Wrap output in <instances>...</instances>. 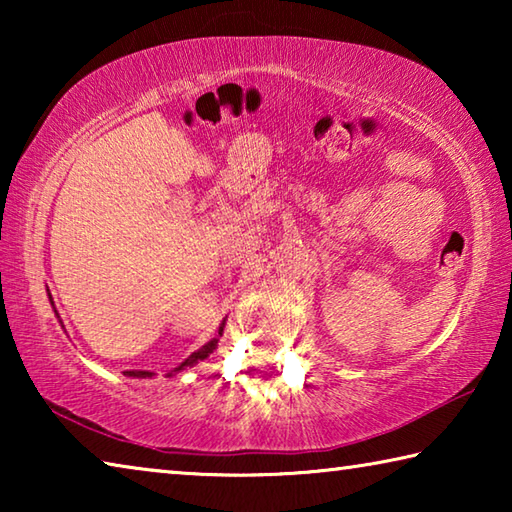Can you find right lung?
I'll return each instance as SVG.
<instances>
[{
	"label": "right lung",
	"instance_id": "1",
	"mask_svg": "<svg viewBox=\"0 0 512 512\" xmlns=\"http://www.w3.org/2000/svg\"><path fill=\"white\" fill-rule=\"evenodd\" d=\"M51 305H54V302H51ZM58 320H60V316H58ZM223 325H225V323H221V327H219V336H221V332H223ZM216 341H219V339H214V341H210V343H205L203 348L198 350V352H194L192 357H189V359H187V361L183 363V366H180L178 370H183L185 366H194V363L203 361L205 357H210V354H212V352H214V348H216ZM126 375H128V377H153V372H146V370H128Z\"/></svg>",
	"mask_w": 512,
	"mask_h": 512
}]
</instances>
